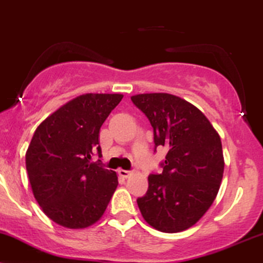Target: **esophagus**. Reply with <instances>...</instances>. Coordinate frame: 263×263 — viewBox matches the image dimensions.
I'll return each mask as SVG.
<instances>
[{
	"label": "esophagus",
	"mask_w": 263,
	"mask_h": 263,
	"mask_svg": "<svg viewBox=\"0 0 263 263\" xmlns=\"http://www.w3.org/2000/svg\"><path fill=\"white\" fill-rule=\"evenodd\" d=\"M118 174H119V176H122V177L126 178V177H129V176L132 175V172H130V171H126V170H122V168H120L119 171H118Z\"/></svg>",
	"instance_id": "1"
}]
</instances>
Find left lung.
<instances>
[{
    "label": "left lung",
    "mask_w": 263,
    "mask_h": 263,
    "mask_svg": "<svg viewBox=\"0 0 263 263\" xmlns=\"http://www.w3.org/2000/svg\"><path fill=\"white\" fill-rule=\"evenodd\" d=\"M154 129V143L167 147L162 174L147 177L149 188L138 198L146 223L162 233L193 227L211 208L224 174L220 137L190 102L170 93L132 97Z\"/></svg>",
    "instance_id": "1"
}]
</instances>
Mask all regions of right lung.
<instances>
[{"instance_id":"add662e5","label":"right lung","mask_w":263,"mask_h":263,"mask_svg":"<svg viewBox=\"0 0 263 263\" xmlns=\"http://www.w3.org/2000/svg\"><path fill=\"white\" fill-rule=\"evenodd\" d=\"M123 95L86 93L73 98L40 123L26 154L34 198L52 221L83 229L101 219L118 186L101 160L100 129Z\"/></svg>"}]
</instances>
